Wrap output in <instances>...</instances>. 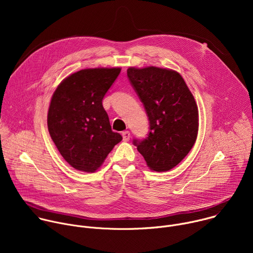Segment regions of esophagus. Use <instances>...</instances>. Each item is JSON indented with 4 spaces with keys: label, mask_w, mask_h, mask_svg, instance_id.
<instances>
[{
    "label": "esophagus",
    "mask_w": 253,
    "mask_h": 253,
    "mask_svg": "<svg viewBox=\"0 0 253 253\" xmlns=\"http://www.w3.org/2000/svg\"><path fill=\"white\" fill-rule=\"evenodd\" d=\"M122 137H123V141L127 142L130 140V132L129 131H124L122 132Z\"/></svg>",
    "instance_id": "1"
}]
</instances>
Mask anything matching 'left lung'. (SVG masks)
I'll return each instance as SVG.
<instances>
[{"instance_id": "1", "label": "left lung", "mask_w": 253, "mask_h": 253, "mask_svg": "<svg viewBox=\"0 0 253 253\" xmlns=\"http://www.w3.org/2000/svg\"><path fill=\"white\" fill-rule=\"evenodd\" d=\"M128 79L145 108L148 136L133 144L148 167L157 172L172 169L193 147L198 133V108L178 72L146 67L129 68Z\"/></svg>"}]
</instances>
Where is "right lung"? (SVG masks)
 Listing matches in <instances>:
<instances>
[{
	"mask_svg": "<svg viewBox=\"0 0 253 253\" xmlns=\"http://www.w3.org/2000/svg\"><path fill=\"white\" fill-rule=\"evenodd\" d=\"M120 68H95L71 74L54 92L48 130L57 149L73 168L95 172L122 140L111 129L102 100Z\"/></svg>",
	"mask_w": 253,
	"mask_h": 253,
	"instance_id": "right-lung-1",
	"label": "right lung"
}]
</instances>
